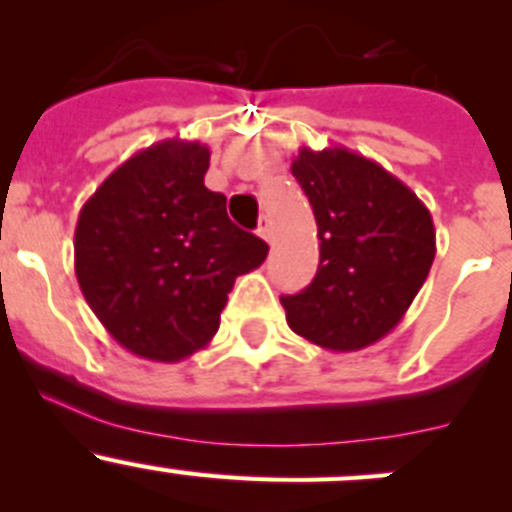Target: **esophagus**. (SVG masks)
Listing matches in <instances>:
<instances>
[{"label":"esophagus","mask_w":512,"mask_h":512,"mask_svg":"<svg viewBox=\"0 0 512 512\" xmlns=\"http://www.w3.org/2000/svg\"><path fill=\"white\" fill-rule=\"evenodd\" d=\"M257 235H260L265 242L272 240V223H270V218H267V215H262L260 223H257Z\"/></svg>","instance_id":"obj_1"}]
</instances>
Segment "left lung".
Here are the masks:
<instances>
[{
    "label": "left lung",
    "mask_w": 512,
    "mask_h": 512,
    "mask_svg": "<svg viewBox=\"0 0 512 512\" xmlns=\"http://www.w3.org/2000/svg\"><path fill=\"white\" fill-rule=\"evenodd\" d=\"M292 175L314 210L319 267L282 297L294 334L329 352L379 342L404 319L436 257L431 213L409 185L344 146L299 148Z\"/></svg>",
    "instance_id": "left-lung-1"
}]
</instances>
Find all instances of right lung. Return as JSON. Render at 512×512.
<instances>
[{"label": "right lung", "mask_w": 512, "mask_h": 512, "mask_svg": "<svg viewBox=\"0 0 512 512\" xmlns=\"http://www.w3.org/2000/svg\"><path fill=\"white\" fill-rule=\"evenodd\" d=\"M210 148L168 141L118 165L84 203L74 232L76 280L106 332L151 361L208 347L240 275L267 242L240 230L225 195L205 188Z\"/></svg>", "instance_id": "right-lung-1"}]
</instances>
